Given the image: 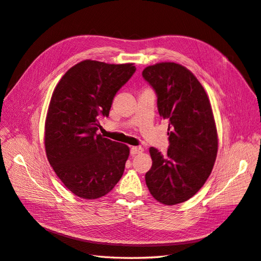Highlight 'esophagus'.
<instances>
[{
    "mask_svg": "<svg viewBox=\"0 0 261 261\" xmlns=\"http://www.w3.org/2000/svg\"><path fill=\"white\" fill-rule=\"evenodd\" d=\"M144 152V148L143 147H132L130 148V154L132 155H136L139 153Z\"/></svg>",
    "mask_w": 261,
    "mask_h": 261,
    "instance_id": "esophagus-1",
    "label": "esophagus"
}]
</instances>
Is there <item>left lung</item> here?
I'll use <instances>...</instances> for the list:
<instances>
[{
    "instance_id": "left-lung-1",
    "label": "left lung",
    "mask_w": 261,
    "mask_h": 261,
    "mask_svg": "<svg viewBox=\"0 0 261 261\" xmlns=\"http://www.w3.org/2000/svg\"><path fill=\"white\" fill-rule=\"evenodd\" d=\"M158 94V110L169 121L167 154L149 148L152 167L146 173L150 194L167 206L188 200L206 183L218 153V130L202 85L185 66L161 62L143 70Z\"/></svg>"
}]
</instances>
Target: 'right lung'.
Returning <instances> with one entry per match:
<instances>
[{
    "instance_id": "add662e5",
    "label": "right lung",
    "mask_w": 261,
    "mask_h": 261,
    "mask_svg": "<svg viewBox=\"0 0 261 261\" xmlns=\"http://www.w3.org/2000/svg\"><path fill=\"white\" fill-rule=\"evenodd\" d=\"M134 63L109 64L85 60L70 67L55 86L44 123L46 158L69 192L97 199L121 179L127 145L97 134L109 116L117 90L135 73Z\"/></svg>"
}]
</instances>
